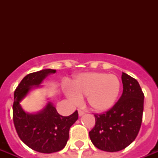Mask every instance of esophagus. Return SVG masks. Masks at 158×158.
I'll list each match as a JSON object with an SVG mask.
<instances>
[{
	"label": "esophagus",
	"instance_id": "esophagus-1",
	"mask_svg": "<svg viewBox=\"0 0 158 158\" xmlns=\"http://www.w3.org/2000/svg\"><path fill=\"white\" fill-rule=\"evenodd\" d=\"M84 114V110H80V109H79V116H81V115H83Z\"/></svg>",
	"mask_w": 158,
	"mask_h": 158
}]
</instances>
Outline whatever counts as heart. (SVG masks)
Returning a JSON list of instances; mask_svg holds the SVG:
<instances>
[{"label": "heart", "instance_id": "1", "mask_svg": "<svg viewBox=\"0 0 158 158\" xmlns=\"http://www.w3.org/2000/svg\"><path fill=\"white\" fill-rule=\"evenodd\" d=\"M120 82L114 74L100 72L84 73L78 75L65 89L71 102L77 103L80 98L86 97V102L96 111H105L116 102L120 92Z\"/></svg>", "mask_w": 158, "mask_h": 158}]
</instances>
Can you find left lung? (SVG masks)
I'll return each instance as SVG.
<instances>
[{
    "label": "left lung",
    "instance_id": "left-lung-1",
    "mask_svg": "<svg viewBox=\"0 0 158 158\" xmlns=\"http://www.w3.org/2000/svg\"><path fill=\"white\" fill-rule=\"evenodd\" d=\"M123 93L106 111L94 114L95 126L89 132L92 143L98 149L118 152L136 139L143 120L144 94L135 79L122 73Z\"/></svg>",
    "mask_w": 158,
    "mask_h": 158
}]
</instances>
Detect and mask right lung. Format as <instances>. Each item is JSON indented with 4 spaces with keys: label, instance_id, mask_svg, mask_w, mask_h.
<instances>
[{
    "label": "right lung",
    "instance_id": "right-lung-1",
    "mask_svg": "<svg viewBox=\"0 0 158 158\" xmlns=\"http://www.w3.org/2000/svg\"><path fill=\"white\" fill-rule=\"evenodd\" d=\"M56 69H43L27 74L14 94L13 121L19 137L28 147L43 153H52L63 149L69 139V130L79 117L78 110L69 116H62L52 104L43 111L33 115L23 111L19 102L31 87L42 83L46 76Z\"/></svg>",
    "mask_w": 158,
    "mask_h": 158
}]
</instances>
